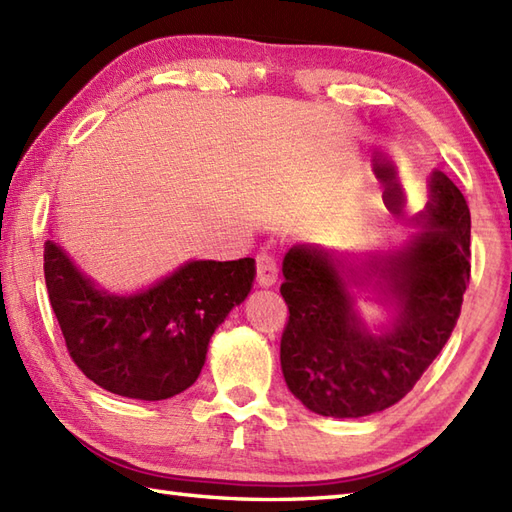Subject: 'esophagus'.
I'll use <instances>...</instances> for the list:
<instances>
[{"mask_svg":"<svg viewBox=\"0 0 512 512\" xmlns=\"http://www.w3.org/2000/svg\"><path fill=\"white\" fill-rule=\"evenodd\" d=\"M279 279V268H277V261L272 259V255L268 253H259L257 255V283L261 288H270V285H275Z\"/></svg>","mask_w":512,"mask_h":512,"instance_id":"esophagus-1","label":"esophagus"}]
</instances>
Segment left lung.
<instances>
[{
  "label": "left lung",
  "instance_id": "1",
  "mask_svg": "<svg viewBox=\"0 0 512 512\" xmlns=\"http://www.w3.org/2000/svg\"><path fill=\"white\" fill-rule=\"evenodd\" d=\"M419 233L397 251L338 253L292 246L283 257L281 296L288 325L281 371L307 410L358 419L395 406L419 382L460 316L471 275V213L451 178L434 170ZM371 287L393 310L371 332L353 289Z\"/></svg>",
  "mask_w": 512,
  "mask_h": 512
}]
</instances>
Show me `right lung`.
I'll return each instance as SVG.
<instances>
[{
	"label": "right lung",
	"instance_id": "obj_1",
	"mask_svg": "<svg viewBox=\"0 0 512 512\" xmlns=\"http://www.w3.org/2000/svg\"><path fill=\"white\" fill-rule=\"evenodd\" d=\"M45 285L71 360L113 395L170 399L192 386L213 331L253 288L255 259L187 261L135 294H111L45 242Z\"/></svg>",
	"mask_w": 512,
	"mask_h": 512
}]
</instances>
